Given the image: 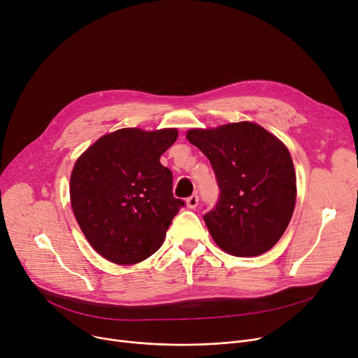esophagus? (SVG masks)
Here are the masks:
<instances>
[{"label": "esophagus", "mask_w": 358, "mask_h": 358, "mask_svg": "<svg viewBox=\"0 0 358 358\" xmlns=\"http://www.w3.org/2000/svg\"><path fill=\"white\" fill-rule=\"evenodd\" d=\"M185 205H187V208H190V209H194L199 205V196L192 194L190 197H187V200H185Z\"/></svg>", "instance_id": "obj_1"}]
</instances>
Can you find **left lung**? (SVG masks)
Here are the masks:
<instances>
[{"instance_id": "8db88e82", "label": "left lung", "mask_w": 358, "mask_h": 358, "mask_svg": "<svg viewBox=\"0 0 358 358\" xmlns=\"http://www.w3.org/2000/svg\"><path fill=\"white\" fill-rule=\"evenodd\" d=\"M187 141L206 155L220 200L203 220L228 255L266 253L285 232L295 208L297 180L287 146L252 121L190 129Z\"/></svg>"}]
</instances>
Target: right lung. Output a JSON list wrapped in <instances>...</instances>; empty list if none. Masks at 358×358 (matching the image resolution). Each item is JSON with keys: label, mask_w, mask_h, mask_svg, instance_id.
Instances as JSON below:
<instances>
[{"label": "right lung", "mask_w": 358, "mask_h": 358, "mask_svg": "<svg viewBox=\"0 0 358 358\" xmlns=\"http://www.w3.org/2000/svg\"><path fill=\"white\" fill-rule=\"evenodd\" d=\"M177 136V129H120L77 158L70 176L71 209L103 259L134 265L162 245L184 206L173 196V174L159 162Z\"/></svg>", "instance_id": "right-lung-1"}]
</instances>
